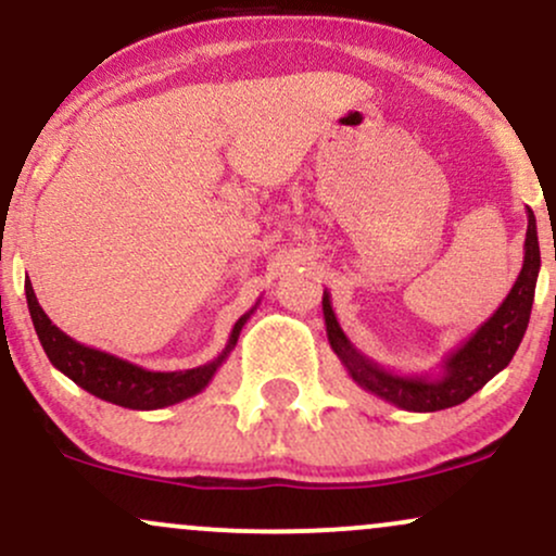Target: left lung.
<instances>
[{
	"label": "left lung",
	"instance_id": "1",
	"mask_svg": "<svg viewBox=\"0 0 556 556\" xmlns=\"http://www.w3.org/2000/svg\"><path fill=\"white\" fill-rule=\"evenodd\" d=\"M526 256H522V269L515 279L509 295L502 300L500 308L491 314L486 321L478 327L473 334L446 355L442 371L433 374H397L379 366L361 353L353 342L348 340L334 311H331L329 292L324 290V324H327V337L337 358L342 361L344 371L355 384L376 394V397L392 402L410 413H437L455 407L481 389L486 381L494 379L507 363L513 361L515 350L520 348L522 334L531 318L535 279L541 269L539 232H535V216L528 208V232H526Z\"/></svg>",
	"mask_w": 556,
	"mask_h": 556
}]
</instances>
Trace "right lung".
<instances>
[{
	"mask_svg": "<svg viewBox=\"0 0 556 556\" xmlns=\"http://www.w3.org/2000/svg\"><path fill=\"white\" fill-rule=\"evenodd\" d=\"M25 298H28V311L30 318H34L38 342H41L43 353L52 361L56 371L65 374L67 379H73L75 384L91 392L93 397L119 407H130V410H159V407L177 405V402L203 392L208 381L214 379V374L219 371L222 363L227 361V355L235 350L242 327L256 311L251 308L245 316L238 318V324L229 331L225 350L214 361L203 363L198 368H188V371H146L136 363L117 358V355L104 353V350L88 348V344H80L73 337H67L56 324H52V318L43 314L30 279H25Z\"/></svg>",
	"mask_w": 556,
	"mask_h": 556,
	"instance_id": "add662e5",
	"label": "right lung"
}]
</instances>
